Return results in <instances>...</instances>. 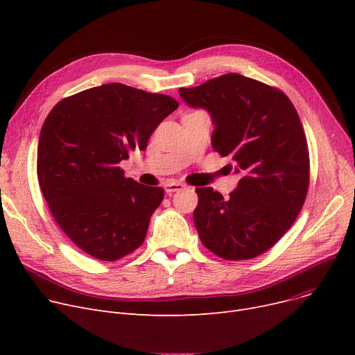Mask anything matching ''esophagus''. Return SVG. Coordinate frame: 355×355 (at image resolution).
<instances>
[{"instance_id": "obj_1", "label": "esophagus", "mask_w": 355, "mask_h": 355, "mask_svg": "<svg viewBox=\"0 0 355 355\" xmlns=\"http://www.w3.org/2000/svg\"><path fill=\"white\" fill-rule=\"evenodd\" d=\"M182 189H185V184H182V182L170 181V182H166V184L164 185V190H165L166 194H173V193H175V191H181Z\"/></svg>"}]
</instances>
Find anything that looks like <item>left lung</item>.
Listing matches in <instances>:
<instances>
[{"instance_id":"1","label":"left lung","mask_w":355,"mask_h":355,"mask_svg":"<svg viewBox=\"0 0 355 355\" xmlns=\"http://www.w3.org/2000/svg\"><path fill=\"white\" fill-rule=\"evenodd\" d=\"M178 92L209 112L213 149L241 175L229 198L196 189L201 243L226 260L265 253L293 225L308 193L309 153L295 106L284 92L237 73Z\"/></svg>"}]
</instances>
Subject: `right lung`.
Wrapping results in <instances>:
<instances>
[{"label": "right lung", "instance_id": "right-lung-1", "mask_svg": "<svg viewBox=\"0 0 355 355\" xmlns=\"http://www.w3.org/2000/svg\"><path fill=\"white\" fill-rule=\"evenodd\" d=\"M177 107L171 96L107 83L50 110L37 148V177L55 223L87 254L114 262L144 243L164 190L126 178L119 162L144 151Z\"/></svg>", "mask_w": 355, "mask_h": 355}]
</instances>
